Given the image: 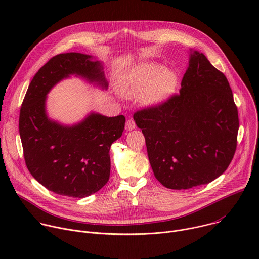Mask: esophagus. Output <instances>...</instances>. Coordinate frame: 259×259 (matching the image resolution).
I'll return each mask as SVG.
<instances>
[{
  "label": "esophagus",
  "instance_id": "esophagus-1",
  "mask_svg": "<svg viewBox=\"0 0 259 259\" xmlns=\"http://www.w3.org/2000/svg\"><path fill=\"white\" fill-rule=\"evenodd\" d=\"M135 127H136V125H135V122H134L133 119H129V120L126 122V126H125L126 130L132 131V130L135 129Z\"/></svg>",
  "mask_w": 259,
  "mask_h": 259
}]
</instances>
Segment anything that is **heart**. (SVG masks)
I'll return each mask as SVG.
<instances>
[{"label": "heart", "mask_w": 259, "mask_h": 259, "mask_svg": "<svg viewBox=\"0 0 259 259\" xmlns=\"http://www.w3.org/2000/svg\"><path fill=\"white\" fill-rule=\"evenodd\" d=\"M175 72L154 62L137 65L118 83L119 93L129 99L140 96L146 105H156L166 100L175 90Z\"/></svg>", "instance_id": "heart-1"}]
</instances>
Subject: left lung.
<instances>
[{"instance_id":"1","label":"left lung","mask_w":259,"mask_h":259,"mask_svg":"<svg viewBox=\"0 0 259 259\" xmlns=\"http://www.w3.org/2000/svg\"><path fill=\"white\" fill-rule=\"evenodd\" d=\"M133 119L154 174L168 189L207 184L234 158L239 118L233 92L224 73L199 51L190 49L179 94L138 110Z\"/></svg>"}]
</instances>
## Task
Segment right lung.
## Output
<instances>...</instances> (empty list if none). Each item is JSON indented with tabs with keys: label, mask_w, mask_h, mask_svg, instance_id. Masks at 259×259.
Returning a JSON list of instances; mask_svg holds the SVG:
<instances>
[{
	"label": "right lung",
	"mask_w": 259,
	"mask_h": 259,
	"mask_svg": "<svg viewBox=\"0 0 259 259\" xmlns=\"http://www.w3.org/2000/svg\"><path fill=\"white\" fill-rule=\"evenodd\" d=\"M71 76L107 89L103 65L91 55L69 52L52 57L31 80L19 115V134L26 167L49 191L85 198L108 181L109 149L122 136L125 117L90 113L81 122L63 125L46 110L47 94Z\"/></svg>",
	"instance_id": "obj_1"
}]
</instances>
